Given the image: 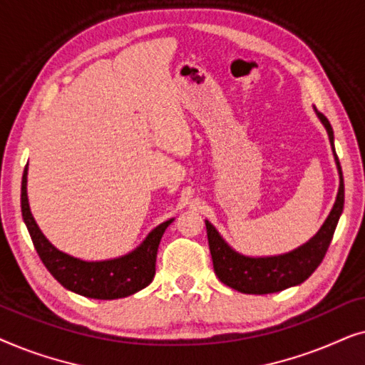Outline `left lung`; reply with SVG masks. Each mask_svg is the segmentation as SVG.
<instances>
[{"mask_svg":"<svg viewBox=\"0 0 365 365\" xmlns=\"http://www.w3.org/2000/svg\"><path fill=\"white\" fill-rule=\"evenodd\" d=\"M316 113L327 129L329 141H331L334 149V133L331 123H329V119L322 113ZM334 156H336L339 176H341L336 204H334L332 211L326 219V222H324L321 231L307 244L296 249V251L276 257L241 256V254L234 252L224 242V239L219 236V232L212 227V224L206 221L209 251H211L214 272H216L219 281L244 294H271L284 291V289L291 286H297V284L306 281L316 271L319 264L322 262L324 256H326L339 217H341L344 209L342 169L336 151H334Z\"/></svg>","mask_w":365,"mask_h":365,"instance_id":"1","label":"left lung"}]
</instances>
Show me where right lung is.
Listing matches in <instances>:
<instances>
[{"instance_id": "1", "label": "right lung", "mask_w": 365, "mask_h": 365, "mask_svg": "<svg viewBox=\"0 0 365 365\" xmlns=\"http://www.w3.org/2000/svg\"><path fill=\"white\" fill-rule=\"evenodd\" d=\"M26 174L28 168H24L21 181V212L24 224H26L39 259L63 287L84 297L111 301V299L131 296L153 281L154 274H156L159 241L173 219L159 224L154 231L149 232L141 246L128 256L101 262L79 261L76 257L58 251L39 231L38 224L34 222L31 211H29Z\"/></svg>"}]
</instances>
